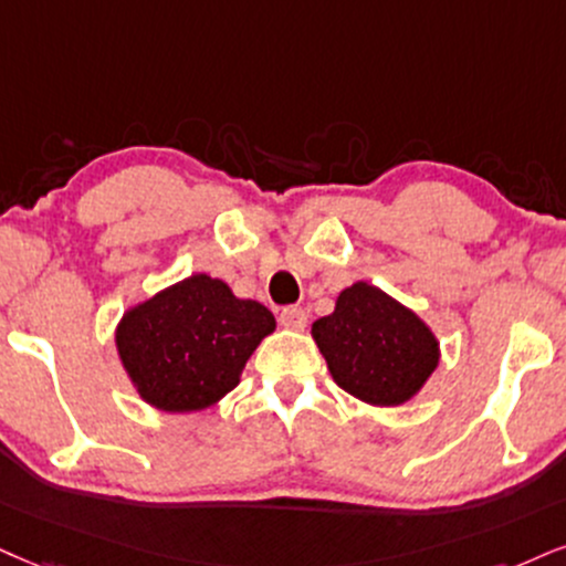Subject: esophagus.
Returning <instances> with one entry per match:
<instances>
[{"label":"esophagus","mask_w":566,"mask_h":566,"mask_svg":"<svg viewBox=\"0 0 566 566\" xmlns=\"http://www.w3.org/2000/svg\"><path fill=\"white\" fill-rule=\"evenodd\" d=\"M281 325L289 331H304L306 327V312L302 306H285L281 312Z\"/></svg>","instance_id":"34e87169"}]
</instances>
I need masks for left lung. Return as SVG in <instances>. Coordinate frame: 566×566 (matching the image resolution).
<instances>
[{"mask_svg": "<svg viewBox=\"0 0 566 566\" xmlns=\"http://www.w3.org/2000/svg\"><path fill=\"white\" fill-rule=\"evenodd\" d=\"M312 338L333 380L373 407L411 401L441 361L430 325L367 281L340 291L336 310L312 323Z\"/></svg>", "mask_w": 566, "mask_h": 566, "instance_id": "obj_1", "label": "left lung"}]
</instances>
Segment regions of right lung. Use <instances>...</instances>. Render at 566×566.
<instances>
[{"label": "right lung", "mask_w": 566, "mask_h": 566, "mask_svg": "<svg viewBox=\"0 0 566 566\" xmlns=\"http://www.w3.org/2000/svg\"><path fill=\"white\" fill-rule=\"evenodd\" d=\"M270 333L275 317L268 306L197 272L128 306L115 327V348L138 399L167 415H193L239 386Z\"/></svg>", "instance_id": "right-lung-1"}]
</instances>
